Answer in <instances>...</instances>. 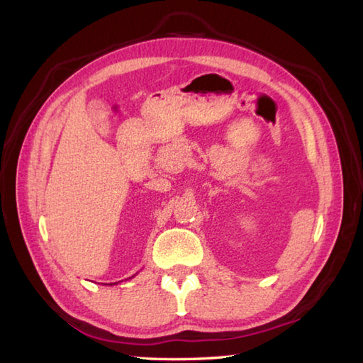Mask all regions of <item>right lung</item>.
<instances>
[{
	"label": "right lung",
	"instance_id": "1",
	"mask_svg": "<svg viewBox=\"0 0 363 363\" xmlns=\"http://www.w3.org/2000/svg\"><path fill=\"white\" fill-rule=\"evenodd\" d=\"M113 284H117V282H113ZM111 285H112V284H111Z\"/></svg>",
	"mask_w": 363,
	"mask_h": 363
}]
</instances>
